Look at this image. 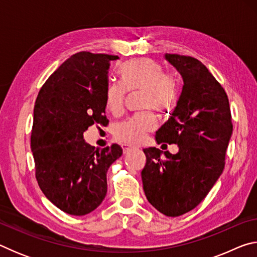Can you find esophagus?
I'll use <instances>...</instances> for the list:
<instances>
[{"instance_id":"obj_1","label":"esophagus","mask_w":257,"mask_h":257,"mask_svg":"<svg viewBox=\"0 0 257 257\" xmlns=\"http://www.w3.org/2000/svg\"><path fill=\"white\" fill-rule=\"evenodd\" d=\"M122 150H123V153H124V154H127V153H129L130 151L135 150V147L130 146V145H122Z\"/></svg>"}]
</instances>
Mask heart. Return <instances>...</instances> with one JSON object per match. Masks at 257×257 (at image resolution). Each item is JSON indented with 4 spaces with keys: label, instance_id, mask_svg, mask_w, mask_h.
Returning <instances> with one entry per match:
<instances>
[{
    "label": "heart",
    "instance_id": "obj_1",
    "mask_svg": "<svg viewBox=\"0 0 257 257\" xmlns=\"http://www.w3.org/2000/svg\"><path fill=\"white\" fill-rule=\"evenodd\" d=\"M120 84L107 87L106 108L113 114H120L123 108L124 90L144 92V106L164 110L171 106L178 94V80L172 73H164L159 62L152 59H136L121 64L119 68ZM156 120L151 113H142L118 124L114 137L123 144L136 145L144 141L146 134L154 130Z\"/></svg>",
    "mask_w": 257,
    "mask_h": 257
}]
</instances>
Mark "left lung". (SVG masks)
I'll return each mask as SVG.
<instances>
[{"label": "left lung", "instance_id": "obj_1", "mask_svg": "<svg viewBox=\"0 0 257 257\" xmlns=\"http://www.w3.org/2000/svg\"><path fill=\"white\" fill-rule=\"evenodd\" d=\"M164 58L180 73L184 86L155 141L177 144L179 151L145 149L142 180L147 201L156 210L179 216L196 207L222 173L232 123L223 87L201 61L168 53Z\"/></svg>", "mask_w": 257, "mask_h": 257}]
</instances>
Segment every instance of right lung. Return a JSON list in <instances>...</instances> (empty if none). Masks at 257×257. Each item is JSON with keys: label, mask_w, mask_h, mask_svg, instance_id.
Returning <instances> with one entry per match:
<instances>
[{"label": "right lung", "mask_w": 257, "mask_h": 257, "mask_svg": "<svg viewBox=\"0 0 257 257\" xmlns=\"http://www.w3.org/2000/svg\"><path fill=\"white\" fill-rule=\"evenodd\" d=\"M118 59L90 52L71 55L35 102L30 146L36 179L47 199L68 214H88L103 202L106 172L122 155L119 145L99 151L84 139L90 125L107 124V70Z\"/></svg>", "instance_id": "right-lung-1"}]
</instances>
